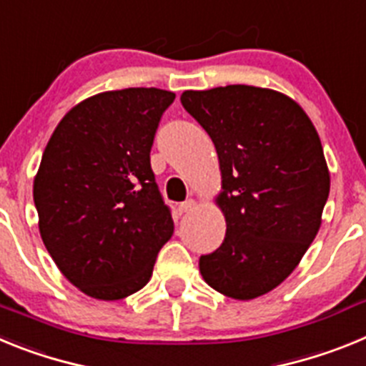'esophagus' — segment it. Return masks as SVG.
<instances>
[{
  "mask_svg": "<svg viewBox=\"0 0 366 366\" xmlns=\"http://www.w3.org/2000/svg\"><path fill=\"white\" fill-rule=\"evenodd\" d=\"M194 207H196V202H194L192 198H189L187 202L179 203V212L181 214H183V212H189V211H192Z\"/></svg>",
  "mask_w": 366,
  "mask_h": 366,
  "instance_id": "34e87169",
  "label": "esophagus"
}]
</instances>
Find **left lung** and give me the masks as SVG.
Here are the masks:
<instances>
[{
  "label": "left lung",
  "instance_id": "8db88e82",
  "mask_svg": "<svg viewBox=\"0 0 366 366\" xmlns=\"http://www.w3.org/2000/svg\"><path fill=\"white\" fill-rule=\"evenodd\" d=\"M181 104L212 139L222 172L216 205L227 231L199 258L202 277L231 299L266 295L321 227L330 172L319 134L295 100L266 87L190 89Z\"/></svg>",
  "mask_w": 366,
  "mask_h": 366
}]
</instances>
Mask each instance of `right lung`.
<instances>
[{"label": "right lung", "instance_id": "add662e5", "mask_svg": "<svg viewBox=\"0 0 366 366\" xmlns=\"http://www.w3.org/2000/svg\"><path fill=\"white\" fill-rule=\"evenodd\" d=\"M176 95L128 87L82 100L45 147L32 196L41 240L82 293L119 300L147 286L174 222L150 167Z\"/></svg>", "mask_w": 366, "mask_h": 366}]
</instances>
